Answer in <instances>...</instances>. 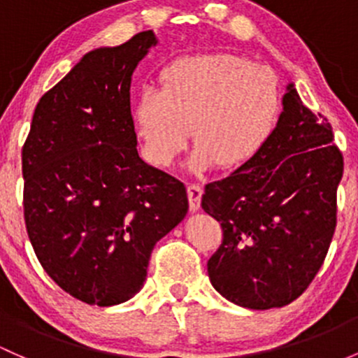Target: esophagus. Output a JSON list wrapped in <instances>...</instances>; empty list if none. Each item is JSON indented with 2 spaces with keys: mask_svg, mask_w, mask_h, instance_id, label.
Here are the masks:
<instances>
[{
  "mask_svg": "<svg viewBox=\"0 0 358 358\" xmlns=\"http://www.w3.org/2000/svg\"><path fill=\"white\" fill-rule=\"evenodd\" d=\"M201 196H203V187L199 184H191L187 186V198H189V210L196 213L201 208Z\"/></svg>",
  "mask_w": 358,
  "mask_h": 358,
  "instance_id": "34e87169",
  "label": "esophagus"
}]
</instances>
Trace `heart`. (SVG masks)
Masks as SVG:
<instances>
[{
	"label": "heart",
	"instance_id": "obj_1",
	"mask_svg": "<svg viewBox=\"0 0 358 358\" xmlns=\"http://www.w3.org/2000/svg\"><path fill=\"white\" fill-rule=\"evenodd\" d=\"M159 83L141 88L131 117L147 159L162 167L176 162L191 131V171L241 167L268 143L282 110L275 73L230 52L178 57Z\"/></svg>",
	"mask_w": 358,
	"mask_h": 358
}]
</instances>
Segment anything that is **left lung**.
Here are the masks:
<instances>
[{
    "label": "left lung",
    "mask_w": 358,
    "mask_h": 358,
    "mask_svg": "<svg viewBox=\"0 0 358 358\" xmlns=\"http://www.w3.org/2000/svg\"><path fill=\"white\" fill-rule=\"evenodd\" d=\"M282 103L263 150L206 184L201 198L224 230L208 261L211 285L256 310L287 306L313 282L331 244L343 176L331 124L303 106L292 82Z\"/></svg>",
    "instance_id": "8db88e82"
}]
</instances>
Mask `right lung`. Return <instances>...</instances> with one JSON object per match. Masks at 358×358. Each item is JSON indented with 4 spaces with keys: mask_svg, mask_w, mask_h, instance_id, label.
<instances>
[{
    "mask_svg": "<svg viewBox=\"0 0 358 358\" xmlns=\"http://www.w3.org/2000/svg\"><path fill=\"white\" fill-rule=\"evenodd\" d=\"M153 30L87 52L41 97L22 150L29 239L66 294L109 307L147 280L153 245L186 217L182 182L138 155L131 76Z\"/></svg>",
    "mask_w": 358,
    "mask_h": 358,
    "instance_id": "add662e5",
    "label": "right lung"
}]
</instances>
